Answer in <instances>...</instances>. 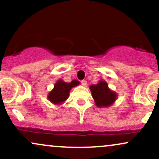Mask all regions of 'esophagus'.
Listing matches in <instances>:
<instances>
[{
  "label": "esophagus",
  "instance_id": "34e87169",
  "mask_svg": "<svg viewBox=\"0 0 159 159\" xmlns=\"http://www.w3.org/2000/svg\"><path fill=\"white\" fill-rule=\"evenodd\" d=\"M87 81H86V80H83V81H81V84L83 86H84V87H85V86H87Z\"/></svg>",
  "mask_w": 159,
  "mask_h": 159
}]
</instances>
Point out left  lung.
<instances>
[{
    "label": "left lung",
    "mask_w": 159,
    "mask_h": 159,
    "mask_svg": "<svg viewBox=\"0 0 159 159\" xmlns=\"http://www.w3.org/2000/svg\"><path fill=\"white\" fill-rule=\"evenodd\" d=\"M95 103L98 107H110L115 102L117 98L116 92L111 90L105 81H99L96 84L90 86Z\"/></svg>",
    "instance_id": "8db88e82"
}]
</instances>
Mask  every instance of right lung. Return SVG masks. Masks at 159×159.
Here are the masks:
<instances>
[{
	"label": "right lung",
	"instance_id": "1",
	"mask_svg": "<svg viewBox=\"0 0 159 159\" xmlns=\"http://www.w3.org/2000/svg\"><path fill=\"white\" fill-rule=\"evenodd\" d=\"M79 84L80 82L78 80H72L70 83H67L61 79L58 80L52 90L49 92L47 98L52 104L57 105H61L69 98L71 89Z\"/></svg>",
	"mask_w": 159,
	"mask_h": 159
}]
</instances>
